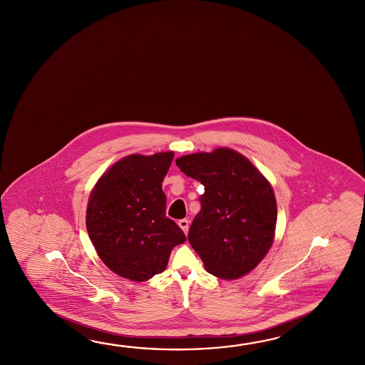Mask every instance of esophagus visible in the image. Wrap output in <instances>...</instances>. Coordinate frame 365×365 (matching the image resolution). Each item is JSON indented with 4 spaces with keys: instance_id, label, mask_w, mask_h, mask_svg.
<instances>
[{
    "instance_id": "34e87169",
    "label": "esophagus",
    "mask_w": 365,
    "mask_h": 365,
    "mask_svg": "<svg viewBox=\"0 0 365 365\" xmlns=\"http://www.w3.org/2000/svg\"><path fill=\"white\" fill-rule=\"evenodd\" d=\"M178 225H180V229L185 232V234L188 233V227H190V221L187 220V219H182V220L178 221Z\"/></svg>"
}]
</instances>
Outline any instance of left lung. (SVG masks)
<instances>
[{
	"label": "left lung",
	"mask_w": 365,
	"mask_h": 365,
	"mask_svg": "<svg viewBox=\"0 0 365 365\" xmlns=\"http://www.w3.org/2000/svg\"><path fill=\"white\" fill-rule=\"evenodd\" d=\"M175 164L205 187L188 232L205 269L224 280L248 274L266 256L275 234L277 205L269 180L227 148L182 156Z\"/></svg>",
	"instance_id": "1"
}]
</instances>
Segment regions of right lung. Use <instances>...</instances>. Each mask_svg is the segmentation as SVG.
Instances as JSON below:
<instances>
[{
    "label": "right lung",
    "instance_id": "right-lung-1",
    "mask_svg": "<svg viewBox=\"0 0 365 365\" xmlns=\"http://www.w3.org/2000/svg\"><path fill=\"white\" fill-rule=\"evenodd\" d=\"M173 151L120 159L98 180L86 210L96 253L117 275L146 281L162 274L173 247L185 235L165 215L162 182Z\"/></svg>",
    "mask_w": 365,
    "mask_h": 365
}]
</instances>
